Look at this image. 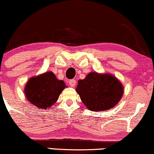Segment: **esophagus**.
<instances>
[{
	"instance_id": "1",
	"label": "esophagus",
	"mask_w": 154,
	"mask_h": 154,
	"mask_svg": "<svg viewBox=\"0 0 154 154\" xmlns=\"http://www.w3.org/2000/svg\"><path fill=\"white\" fill-rule=\"evenodd\" d=\"M69 84L71 87H75V85H76V80L75 79H71V80L69 81Z\"/></svg>"
}]
</instances>
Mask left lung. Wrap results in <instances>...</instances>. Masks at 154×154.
<instances>
[{
    "label": "left lung",
    "instance_id": "left-lung-1",
    "mask_svg": "<svg viewBox=\"0 0 154 154\" xmlns=\"http://www.w3.org/2000/svg\"><path fill=\"white\" fill-rule=\"evenodd\" d=\"M76 92L89 110L103 111L119 103L122 98L124 86L113 75L91 72L84 79L78 81Z\"/></svg>",
    "mask_w": 154,
    "mask_h": 154
}]
</instances>
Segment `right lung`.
<instances>
[{"mask_svg": "<svg viewBox=\"0 0 154 154\" xmlns=\"http://www.w3.org/2000/svg\"><path fill=\"white\" fill-rule=\"evenodd\" d=\"M66 85L63 80L56 78L52 72H46L28 79L24 87L26 100L38 109H46L59 99Z\"/></svg>", "mask_w": 154, "mask_h": 154, "instance_id": "1", "label": "right lung"}]
</instances>
